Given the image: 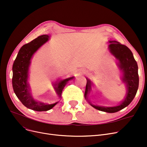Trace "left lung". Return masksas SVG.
Here are the masks:
<instances>
[{
  "label": "left lung",
  "instance_id": "left-lung-1",
  "mask_svg": "<svg viewBox=\"0 0 147 147\" xmlns=\"http://www.w3.org/2000/svg\"><path fill=\"white\" fill-rule=\"evenodd\" d=\"M109 43H110L109 46V51L118 61L117 65L122 73L121 80L126 85L125 98L119 105L114 107H104L92 104L88 96L92 86H93V83L88 78H86L87 83L84 98L88 103L95 109L106 113H113L123 109L132 101L138 89L139 76L138 64L131 51L126 46L121 45L117 41H109Z\"/></svg>",
  "mask_w": 147,
  "mask_h": 147
}]
</instances>
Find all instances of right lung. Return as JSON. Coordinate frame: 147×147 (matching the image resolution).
Here are the masks:
<instances>
[{"instance_id": "right-lung-1", "label": "right lung", "mask_w": 147, "mask_h": 147, "mask_svg": "<svg viewBox=\"0 0 147 147\" xmlns=\"http://www.w3.org/2000/svg\"><path fill=\"white\" fill-rule=\"evenodd\" d=\"M49 37L48 34L42 35L30 43L23 45L20 49L12 66V81L15 95L25 107L37 111H48L58 102L48 104L36 101L31 94V89L28 81L31 59L36 51L48 41ZM74 78L73 76L59 81L58 80L53 84L59 98H61L62 92L65 84Z\"/></svg>"}]
</instances>
